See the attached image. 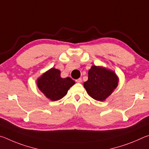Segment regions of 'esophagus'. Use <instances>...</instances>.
Listing matches in <instances>:
<instances>
[{
    "mask_svg": "<svg viewBox=\"0 0 149 149\" xmlns=\"http://www.w3.org/2000/svg\"><path fill=\"white\" fill-rule=\"evenodd\" d=\"M75 81H76L77 83H81L82 82V79H81V78H79V79L75 80Z\"/></svg>",
    "mask_w": 149,
    "mask_h": 149,
    "instance_id": "esophagus-1",
    "label": "esophagus"
}]
</instances>
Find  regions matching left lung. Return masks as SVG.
I'll return each mask as SVG.
<instances>
[{
  "mask_svg": "<svg viewBox=\"0 0 149 149\" xmlns=\"http://www.w3.org/2000/svg\"><path fill=\"white\" fill-rule=\"evenodd\" d=\"M119 81L116 74L102 66L92 65L88 72V80L84 86L91 97L98 101H104L110 97Z\"/></svg>",
  "mask_w": 149,
  "mask_h": 149,
  "instance_id": "1",
  "label": "left lung"
}]
</instances>
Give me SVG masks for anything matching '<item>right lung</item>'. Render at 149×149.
Returning <instances> with one entry per match:
<instances>
[{
	"mask_svg": "<svg viewBox=\"0 0 149 149\" xmlns=\"http://www.w3.org/2000/svg\"><path fill=\"white\" fill-rule=\"evenodd\" d=\"M74 84L72 78L61 77L60 70L54 68L47 70L37 79V87L52 101L62 99Z\"/></svg>",
	"mask_w": 149,
	"mask_h": 149,
	"instance_id": "right-lung-1",
	"label": "right lung"
}]
</instances>
